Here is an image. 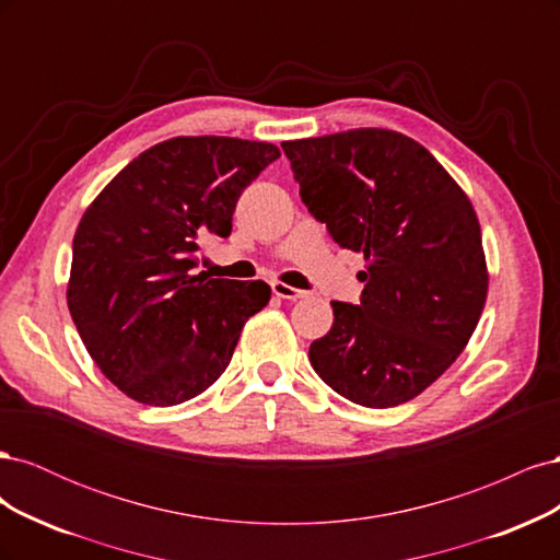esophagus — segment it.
<instances>
[{
	"instance_id": "esophagus-1",
	"label": "esophagus",
	"mask_w": 560,
	"mask_h": 560,
	"mask_svg": "<svg viewBox=\"0 0 560 560\" xmlns=\"http://www.w3.org/2000/svg\"><path fill=\"white\" fill-rule=\"evenodd\" d=\"M270 290H273V294L276 296H280V299H287V301H299V299H306L308 296V292H303V290H296V287H290V284H284V282H270Z\"/></svg>"
}]
</instances>
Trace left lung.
<instances>
[{"label": "left lung", "instance_id": "1", "mask_svg": "<svg viewBox=\"0 0 560 560\" xmlns=\"http://www.w3.org/2000/svg\"><path fill=\"white\" fill-rule=\"evenodd\" d=\"M282 151L308 212L366 259L360 303L331 301L334 325L311 343L313 369L369 409L418 397L465 350L486 303L469 198L425 147L395 130L358 128Z\"/></svg>", "mask_w": 560, "mask_h": 560}]
</instances>
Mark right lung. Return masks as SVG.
I'll return each instance as SVG.
<instances>
[{
	"instance_id": "obj_1",
	"label": "right lung",
	"mask_w": 560,
	"mask_h": 560,
	"mask_svg": "<svg viewBox=\"0 0 560 560\" xmlns=\"http://www.w3.org/2000/svg\"><path fill=\"white\" fill-rule=\"evenodd\" d=\"M280 149L173 138L130 161L83 212L67 306L100 371L130 399L175 406L224 374L270 287L194 273L200 241L229 238L235 202Z\"/></svg>"
}]
</instances>
